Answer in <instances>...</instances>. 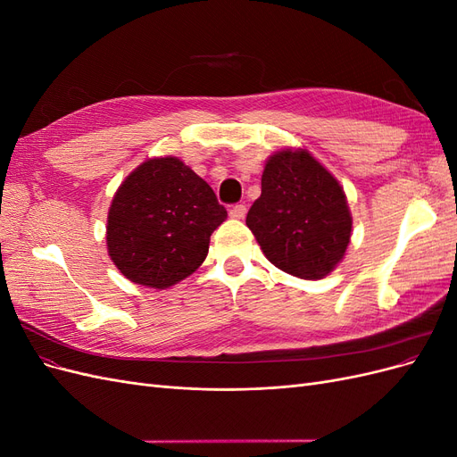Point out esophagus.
Segmentation results:
<instances>
[{
  "instance_id": "obj_1",
  "label": "esophagus",
  "mask_w": 457,
  "mask_h": 457,
  "mask_svg": "<svg viewBox=\"0 0 457 457\" xmlns=\"http://www.w3.org/2000/svg\"><path fill=\"white\" fill-rule=\"evenodd\" d=\"M245 212H247V207L244 204H237V205L230 207V217L232 219H244Z\"/></svg>"
}]
</instances>
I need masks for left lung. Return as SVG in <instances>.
<instances>
[{
  "label": "left lung",
  "mask_w": 457,
  "mask_h": 457,
  "mask_svg": "<svg viewBox=\"0 0 457 457\" xmlns=\"http://www.w3.org/2000/svg\"><path fill=\"white\" fill-rule=\"evenodd\" d=\"M245 225L274 267L318 280L347 252L353 217L337 179L307 150L284 148L267 160Z\"/></svg>",
  "instance_id": "8db88e82"
}]
</instances>
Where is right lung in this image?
Returning <instances> with one entry per match:
<instances>
[{"label": "right lung", "instance_id": "obj_1", "mask_svg": "<svg viewBox=\"0 0 457 457\" xmlns=\"http://www.w3.org/2000/svg\"><path fill=\"white\" fill-rule=\"evenodd\" d=\"M227 210L179 158H152L116 190L106 220L108 255L128 280L165 289L195 272Z\"/></svg>", "mask_w": 457, "mask_h": 457}]
</instances>
